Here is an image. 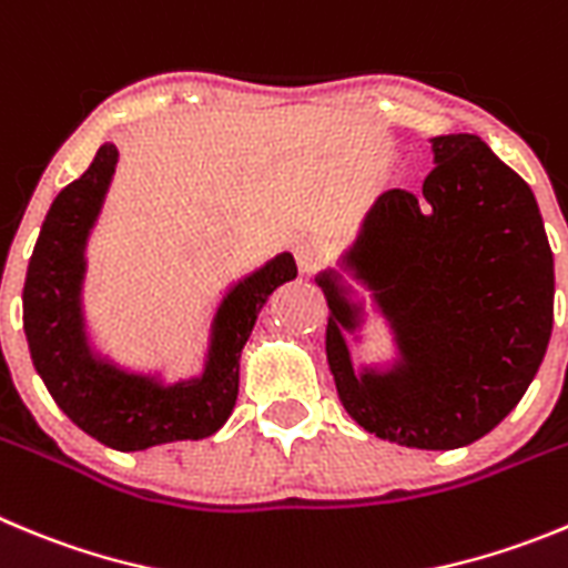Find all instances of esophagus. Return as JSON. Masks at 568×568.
Returning a JSON list of instances; mask_svg holds the SVG:
<instances>
[{
    "instance_id": "34e87169",
    "label": "esophagus",
    "mask_w": 568,
    "mask_h": 568,
    "mask_svg": "<svg viewBox=\"0 0 568 568\" xmlns=\"http://www.w3.org/2000/svg\"><path fill=\"white\" fill-rule=\"evenodd\" d=\"M329 258V244L321 242V239H306L298 247V264L301 270H315Z\"/></svg>"
}]
</instances>
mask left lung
Segmentation results:
<instances>
[{
  "instance_id": "obj_1",
  "label": "left lung",
  "mask_w": 568,
  "mask_h": 568,
  "mask_svg": "<svg viewBox=\"0 0 568 568\" xmlns=\"http://www.w3.org/2000/svg\"><path fill=\"white\" fill-rule=\"evenodd\" d=\"M423 189L379 194L343 256L397 341L392 368L355 372L346 332L363 324L335 270L326 361L343 408L368 434L454 450L521 403L552 335L555 262L532 189L476 134L430 140Z\"/></svg>"
}]
</instances>
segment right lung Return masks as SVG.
Instances as JSON below:
<instances>
[{
	"label": "right lung",
	"instance_id": "right-lung-1",
	"mask_svg": "<svg viewBox=\"0 0 568 568\" xmlns=\"http://www.w3.org/2000/svg\"><path fill=\"white\" fill-rule=\"evenodd\" d=\"M118 165V145L103 143L95 160L53 200L24 278V335L47 392L72 423L114 450H145L180 439H205L227 423L239 394V357L258 310L284 281L298 275L293 253L227 290L211 324L202 377L165 386L149 374L123 372L95 355L83 324L81 290L87 239L98 222Z\"/></svg>",
	"mask_w": 568,
	"mask_h": 568
}]
</instances>
